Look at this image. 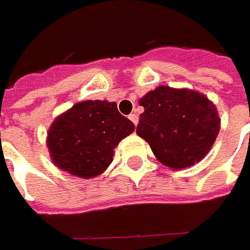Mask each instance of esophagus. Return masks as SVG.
I'll return each mask as SVG.
<instances>
[{"mask_svg":"<svg viewBox=\"0 0 250 250\" xmlns=\"http://www.w3.org/2000/svg\"><path fill=\"white\" fill-rule=\"evenodd\" d=\"M129 120L133 122V125H135V126H136V125H138V122H139V118H138V115H136V114H130Z\"/></svg>","mask_w":250,"mask_h":250,"instance_id":"obj_1","label":"esophagus"}]
</instances>
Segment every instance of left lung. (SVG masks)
<instances>
[{"instance_id":"left-lung-1","label":"left lung","mask_w":250,"mask_h":250,"mask_svg":"<svg viewBox=\"0 0 250 250\" xmlns=\"http://www.w3.org/2000/svg\"><path fill=\"white\" fill-rule=\"evenodd\" d=\"M145 108L136 133L146 140L160 163L174 169L200 161L220 130L214 104L193 90L160 86L142 97Z\"/></svg>"}]
</instances>
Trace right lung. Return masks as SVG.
<instances>
[{"label": "right lung", "mask_w": 250, "mask_h": 250, "mask_svg": "<svg viewBox=\"0 0 250 250\" xmlns=\"http://www.w3.org/2000/svg\"><path fill=\"white\" fill-rule=\"evenodd\" d=\"M133 129V122L121 115L115 103L82 101L54 121L47 145L55 166L91 178L105 171L115 146Z\"/></svg>", "instance_id": "right-lung-1"}]
</instances>
